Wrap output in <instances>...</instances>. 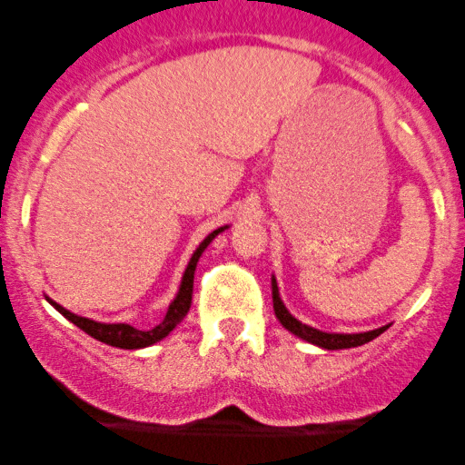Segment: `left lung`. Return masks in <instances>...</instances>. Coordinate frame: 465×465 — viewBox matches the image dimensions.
I'll list each match as a JSON object with an SVG mask.
<instances>
[{
	"mask_svg": "<svg viewBox=\"0 0 465 465\" xmlns=\"http://www.w3.org/2000/svg\"><path fill=\"white\" fill-rule=\"evenodd\" d=\"M272 302H274L276 320L283 323V328H288L292 335L302 337V340L311 341V344L322 346V349H328V351L362 346L367 344V341L376 340L378 335H382V332L389 328V326H382V328H376V331H367V332H323L320 328H312L308 326V323H302L290 315V311L283 306V302H281L279 285H276L274 276H272Z\"/></svg>",
	"mask_w": 465,
	"mask_h": 465,
	"instance_id": "obj_1",
	"label": "left lung"
}]
</instances>
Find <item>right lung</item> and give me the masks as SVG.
Wrapping results in <instances>:
<instances>
[{
	"label": "right lung",
	"instance_id": "right-lung-1",
	"mask_svg": "<svg viewBox=\"0 0 465 465\" xmlns=\"http://www.w3.org/2000/svg\"><path fill=\"white\" fill-rule=\"evenodd\" d=\"M224 229H227V227L215 229V232H211L209 236H206L204 241L200 242V247L193 252V256H191L189 265H186L184 276H182L180 292H177V297L173 299V303H171V306H168L166 317H163L162 323H157V326H154V328H150V331H139V328L130 326V323H101V322H94V320H87V317L74 315V312H69L67 308H63V306H60V303L51 302L49 297H46V302H49L51 306H54L55 311L60 312V315L67 317L69 322L76 323V326L81 328V331H85L87 335H92L94 340L103 341V344L116 346V349H143V346H150V344H154V341L163 340V337H166L168 332H171L173 328L177 326V323H180L186 315H189L191 297H193L195 265H198L200 256H203V252L206 250V245H209V242L213 241V238L218 236L220 232H224Z\"/></svg>",
	"mask_w": 465,
	"mask_h": 465
}]
</instances>
